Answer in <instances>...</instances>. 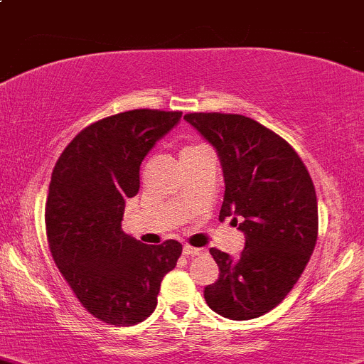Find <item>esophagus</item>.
Wrapping results in <instances>:
<instances>
[{
	"instance_id": "1",
	"label": "esophagus",
	"mask_w": 364,
	"mask_h": 364,
	"mask_svg": "<svg viewBox=\"0 0 364 364\" xmlns=\"http://www.w3.org/2000/svg\"><path fill=\"white\" fill-rule=\"evenodd\" d=\"M203 254V249H196V247H191V245H183V256H200Z\"/></svg>"
}]
</instances>
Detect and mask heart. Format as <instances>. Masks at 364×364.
Wrapping results in <instances>:
<instances>
[{"instance_id": "obj_1", "label": "heart", "mask_w": 364, "mask_h": 364, "mask_svg": "<svg viewBox=\"0 0 364 364\" xmlns=\"http://www.w3.org/2000/svg\"><path fill=\"white\" fill-rule=\"evenodd\" d=\"M203 147H205L203 144H189V145H183L181 156H183V154H191V152H196V151H200V149H203Z\"/></svg>"}]
</instances>
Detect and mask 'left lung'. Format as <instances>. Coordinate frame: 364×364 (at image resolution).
<instances>
[{"label": "left lung", "instance_id": "obj_1", "mask_svg": "<svg viewBox=\"0 0 364 364\" xmlns=\"http://www.w3.org/2000/svg\"><path fill=\"white\" fill-rule=\"evenodd\" d=\"M183 119L220 157L226 191L219 219L233 217L245 235L237 259L210 249L219 279L205 287V299L228 319H256L286 298L316 249V187L298 152L254 119L219 112Z\"/></svg>", "mask_w": 364, "mask_h": 364}]
</instances>
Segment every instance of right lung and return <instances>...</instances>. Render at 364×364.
<instances>
[{
    "instance_id": "add662e5",
    "label": "right lung",
    "mask_w": 364,
    "mask_h": 364,
    "mask_svg": "<svg viewBox=\"0 0 364 364\" xmlns=\"http://www.w3.org/2000/svg\"><path fill=\"white\" fill-rule=\"evenodd\" d=\"M182 112H122L92 122L52 171L45 230L54 263L78 301L114 326L145 321L163 277L182 254L177 240L145 245L121 228L127 198L140 189V164Z\"/></svg>"
}]
</instances>
